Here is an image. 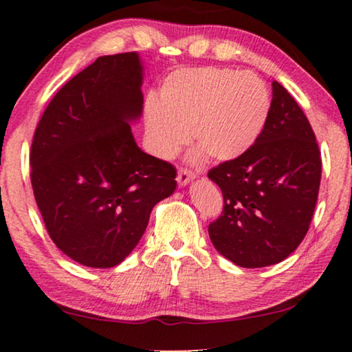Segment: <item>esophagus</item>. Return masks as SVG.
<instances>
[{
    "label": "esophagus",
    "instance_id": "obj_1",
    "mask_svg": "<svg viewBox=\"0 0 352 352\" xmlns=\"http://www.w3.org/2000/svg\"><path fill=\"white\" fill-rule=\"evenodd\" d=\"M195 179V175L194 173H190L189 170H179V173H177V182H179L181 187H184L189 184L190 181Z\"/></svg>",
    "mask_w": 352,
    "mask_h": 352
}]
</instances>
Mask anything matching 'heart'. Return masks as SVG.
Listing matches in <instances>:
<instances>
[{"label":"heart","mask_w":352,"mask_h":352,"mask_svg":"<svg viewBox=\"0 0 352 352\" xmlns=\"http://www.w3.org/2000/svg\"><path fill=\"white\" fill-rule=\"evenodd\" d=\"M271 94L252 72L197 67L171 74L163 81L158 100L144 105L147 146L163 160L189 142L199 144L192 160L206 153L218 162L243 157L266 129Z\"/></svg>","instance_id":"1"}]
</instances>
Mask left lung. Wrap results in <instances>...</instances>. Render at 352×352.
<instances>
[{"label": "left lung", "mask_w": 352, "mask_h": 352, "mask_svg": "<svg viewBox=\"0 0 352 352\" xmlns=\"http://www.w3.org/2000/svg\"><path fill=\"white\" fill-rule=\"evenodd\" d=\"M320 173V151L306 115L274 81L271 113L259 141L243 157L208 173L224 197L223 214L208 228L211 243L240 267L283 261L309 229Z\"/></svg>", "instance_id": "left-lung-1"}]
</instances>
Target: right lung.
<instances>
[{"instance_id":"right-lung-1","label":"right lung","mask_w":352,"mask_h":352,"mask_svg":"<svg viewBox=\"0 0 352 352\" xmlns=\"http://www.w3.org/2000/svg\"><path fill=\"white\" fill-rule=\"evenodd\" d=\"M138 52L98 57L62 86L38 123L30 179L56 247L88 267H113L136 248L151 211L176 189L170 163L142 152Z\"/></svg>"}]
</instances>
